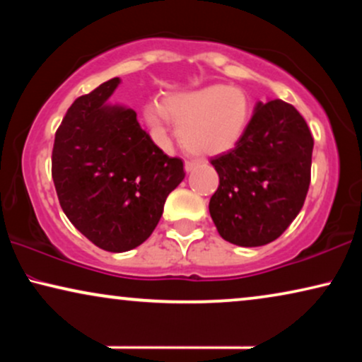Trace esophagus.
<instances>
[{"instance_id": "esophagus-1", "label": "esophagus", "mask_w": 362, "mask_h": 362, "mask_svg": "<svg viewBox=\"0 0 362 362\" xmlns=\"http://www.w3.org/2000/svg\"><path fill=\"white\" fill-rule=\"evenodd\" d=\"M197 165H199V163H197V161H186V163H185V170H186V173H191L192 170H196Z\"/></svg>"}]
</instances>
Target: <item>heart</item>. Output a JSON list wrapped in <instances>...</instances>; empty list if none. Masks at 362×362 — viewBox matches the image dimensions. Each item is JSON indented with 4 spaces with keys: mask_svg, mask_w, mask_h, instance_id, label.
<instances>
[{
    "mask_svg": "<svg viewBox=\"0 0 362 362\" xmlns=\"http://www.w3.org/2000/svg\"><path fill=\"white\" fill-rule=\"evenodd\" d=\"M250 115L247 93L224 83L171 93L145 105V120L156 136L165 138L175 120L181 145L199 156L232 150L249 127Z\"/></svg>",
    "mask_w": 362,
    "mask_h": 362,
    "instance_id": "heart-1",
    "label": "heart"
}]
</instances>
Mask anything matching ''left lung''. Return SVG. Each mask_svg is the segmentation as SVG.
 <instances>
[{
	"mask_svg": "<svg viewBox=\"0 0 362 362\" xmlns=\"http://www.w3.org/2000/svg\"><path fill=\"white\" fill-rule=\"evenodd\" d=\"M311 153L313 136L293 105L257 103L239 143L211 160L219 187L209 212L222 239L240 247L279 239L303 207Z\"/></svg>",
	"mask_w": 362,
	"mask_h": 362,
	"instance_id": "1",
	"label": "left lung"
}]
</instances>
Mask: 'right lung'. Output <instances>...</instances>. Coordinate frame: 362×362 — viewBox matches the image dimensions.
I'll use <instances>...</instances> for the list:
<instances>
[{
	"label": "right lung",
	"instance_id": "obj_1",
	"mask_svg": "<svg viewBox=\"0 0 362 362\" xmlns=\"http://www.w3.org/2000/svg\"><path fill=\"white\" fill-rule=\"evenodd\" d=\"M120 77L78 97L56 132L52 180L64 214L108 252L143 244L161 219L168 194L185 180L180 158L158 148L136 112L108 98Z\"/></svg>",
	"mask_w": 362,
	"mask_h": 362
}]
</instances>
